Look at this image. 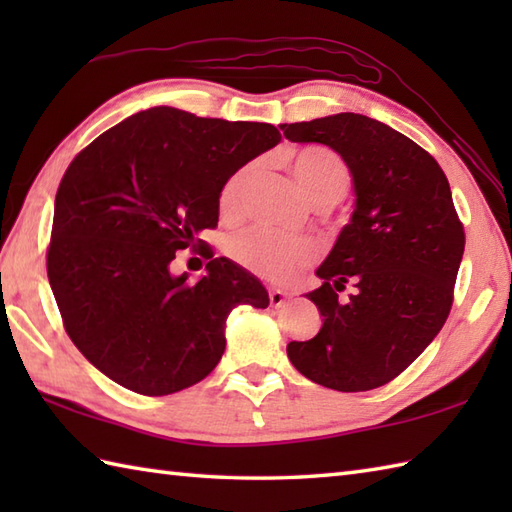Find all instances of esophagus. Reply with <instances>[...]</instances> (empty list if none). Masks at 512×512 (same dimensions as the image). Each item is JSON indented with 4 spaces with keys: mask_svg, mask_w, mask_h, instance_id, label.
Segmentation results:
<instances>
[{
    "mask_svg": "<svg viewBox=\"0 0 512 512\" xmlns=\"http://www.w3.org/2000/svg\"><path fill=\"white\" fill-rule=\"evenodd\" d=\"M268 297H270V306L273 308H281L286 303V299H288V292H284V290H279V288H273L268 292Z\"/></svg>",
    "mask_w": 512,
    "mask_h": 512,
    "instance_id": "34e87169",
    "label": "esophagus"
}]
</instances>
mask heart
Here are the masks:
<instances>
[{"instance_id": "obj_1", "label": "heart", "mask_w": 512, "mask_h": 512, "mask_svg": "<svg viewBox=\"0 0 512 512\" xmlns=\"http://www.w3.org/2000/svg\"><path fill=\"white\" fill-rule=\"evenodd\" d=\"M292 178L297 187L312 204H332L345 193L350 184V171L334 151L325 147H306L290 162ZM246 180V169L237 171L224 184L220 193V209L231 213L239 198V189ZM228 253L237 264H242L250 273L266 279H290L301 268L312 264L317 257V248L303 237H290L270 228H248L239 233L228 244Z\"/></svg>"}]
</instances>
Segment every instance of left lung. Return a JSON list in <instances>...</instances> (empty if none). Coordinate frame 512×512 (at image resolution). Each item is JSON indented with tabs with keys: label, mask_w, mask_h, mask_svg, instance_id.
<instances>
[{
	"label": "left lung",
	"mask_w": 512,
	"mask_h": 512,
	"mask_svg": "<svg viewBox=\"0 0 512 512\" xmlns=\"http://www.w3.org/2000/svg\"><path fill=\"white\" fill-rule=\"evenodd\" d=\"M279 127L292 143L334 149L356 198L317 268L323 284L308 292L323 325L314 339L288 343L290 363L336 391L387 385L449 317L464 255L449 180L433 156L376 118L341 112ZM345 285L353 295L341 300Z\"/></svg>",
	"instance_id": "obj_1"
}]
</instances>
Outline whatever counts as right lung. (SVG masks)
<instances>
[{"label":"right lung","instance_id":"add662e5","mask_svg":"<svg viewBox=\"0 0 512 512\" xmlns=\"http://www.w3.org/2000/svg\"><path fill=\"white\" fill-rule=\"evenodd\" d=\"M279 140L270 123L160 105L70 162L54 200L48 279L65 332L114 383L143 396L200 383L224 354L231 310L268 306L262 281L213 257L200 233L217 226L228 178ZM184 247L212 257L195 285L170 273Z\"/></svg>","mask_w":512,"mask_h":512}]
</instances>
